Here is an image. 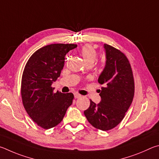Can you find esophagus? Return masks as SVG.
Listing matches in <instances>:
<instances>
[{"mask_svg": "<svg viewBox=\"0 0 159 159\" xmlns=\"http://www.w3.org/2000/svg\"><path fill=\"white\" fill-rule=\"evenodd\" d=\"M74 96H75V98H80V97H82V95H80V94L78 93H75Z\"/></svg>", "mask_w": 159, "mask_h": 159, "instance_id": "esophagus-1", "label": "esophagus"}]
</instances>
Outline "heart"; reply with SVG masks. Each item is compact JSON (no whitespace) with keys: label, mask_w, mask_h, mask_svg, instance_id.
Returning <instances> with one entry per match:
<instances>
[{"label":"heart","mask_w":159,"mask_h":159,"mask_svg":"<svg viewBox=\"0 0 159 159\" xmlns=\"http://www.w3.org/2000/svg\"><path fill=\"white\" fill-rule=\"evenodd\" d=\"M81 53L84 61L87 63H93L97 57V52L91 44H86L81 49Z\"/></svg>","instance_id":"obj_1"}]
</instances>
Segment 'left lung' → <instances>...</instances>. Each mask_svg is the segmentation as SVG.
Listing matches in <instances>:
<instances>
[{"mask_svg":"<svg viewBox=\"0 0 159 159\" xmlns=\"http://www.w3.org/2000/svg\"><path fill=\"white\" fill-rule=\"evenodd\" d=\"M106 65L98 78L103 84L96 104L90 100V106L84 113L88 121L96 129L109 130L123 120L132 103L135 83L131 66L123 52L107 44H104Z\"/></svg>","mask_w":159,"mask_h":159,"instance_id":"left-lung-1","label":"left lung"}]
</instances>
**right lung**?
I'll return each instance as SVG.
<instances>
[{
	"instance_id": "1",
	"label": "right lung",
	"mask_w": 159,
	"mask_h": 159,
	"mask_svg": "<svg viewBox=\"0 0 159 159\" xmlns=\"http://www.w3.org/2000/svg\"><path fill=\"white\" fill-rule=\"evenodd\" d=\"M77 47L75 44H51L38 49L25 66L21 78L22 102L38 126L49 129L61 123L72 103V93L54 92L52 87L60 76L65 56Z\"/></svg>"
}]
</instances>
